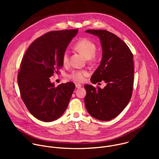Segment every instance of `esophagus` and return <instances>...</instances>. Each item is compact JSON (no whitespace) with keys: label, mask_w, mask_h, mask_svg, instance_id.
Listing matches in <instances>:
<instances>
[{"label":"esophagus","mask_w":159,"mask_h":159,"mask_svg":"<svg viewBox=\"0 0 159 159\" xmlns=\"http://www.w3.org/2000/svg\"><path fill=\"white\" fill-rule=\"evenodd\" d=\"M81 87H82V85L80 84H75V87L77 89H80Z\"/></svg>","instance_id":"obj_1"}]
</instances>
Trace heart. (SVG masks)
Returning a JSON list of instances; mask_svg holds the SVG:
<instances>
[{
	"label": "heart",
	"instance_id": "obj_1",
	"mask_svg": "<svg viewBox=\"0 0 159 159\" xmlns=\"http://www.w3.org/2000/svg\"><path fill=\"white\" fill-rule=\"evenodd\" d=\"M75 48L82 53L87 59L92 58L96 53V46L90 40L83 38L78 41L75 45ZM62 63L64 65H66L69 62V53L67 50L65 51L62 55ZM89 75V73L85 70H74L68 77L74 81L77 82H82L85 78Z\"/></svg>",
	"mask_w": 159,
	"mask_h": 159
}]
</instances>
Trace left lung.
<instances>
[{
	"label": "left lung",
	"mask_w": 159,
	"mask_h": 159,
	"mask_svg": "<svg viewBox=\"0 0 159 159\" xmlns=\"http://www.w3.org/2000/svg\"><path fill=\"white\" fill-rule=\"evenodd\" d=\"M85 32L99 38L102 51L100 65L90 82L95 84L104 80L107 85L103 89L85 85V106L90 116L101 121H109L120 114L131 99L133 56L126 44L115 34L101 30Z\"/></svg>",
	"instance_id": "8db88e82"
}]
</instances>
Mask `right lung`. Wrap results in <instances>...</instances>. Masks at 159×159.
Listing matches in <instances>:
<instances>
[{
    "mask_svg": "<svg viewBox=\"0 0 159 159\" xmlns=\"http://www.w3.org/2000/svg\"><path fill=\"white\" fill-rule=\"evenodd\" d=\"M78 30L54 31L36 39L26 52L20 63L17 81L20 96L26 107L38 120L50 122L65 111L75 85L57 87L50 82L63 66L62 55Z\"/></svg>",
    "mask_w": 159,
    "mask_h": 159,
    "instance_id": "obj_1",
    "label": "right lung"
}]
</instances>
